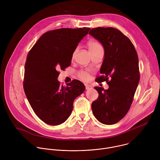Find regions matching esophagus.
<instances>
[{"label":"esophagus","mask_w":160,"mask_h":160,"mask_svg":"<svg viewBox=\"0 0 160 160\" xmlns=\"http://www.w3.org/2000/svg\"><path fill=\"white\" fill-rule=\"evenodd\" d=\"M85 88H86L87 90H89V89L92 88V87L91 86V85H88V84H85Z\"/></svg>","instance_id":"1"}]
</instances>
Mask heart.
<instances>
[{
  "label": "heart",
  "instance_id": "heart-1",
  "mask_svg": "<svg viewBox=\"0 0 160 160\" xmlns=\"http://www.w3.org/2000/svg\"><path fill=\"white\" fill-rule=\"evenodd\" d=\"M87 47H88L90 54H92V53H93V52H96V51H97L99 49H102V45L98 42H97L96 40H89L88 42ZM77 51H78V49H75L74 50V51L73 52L72 56V59L74 58L76 53L77 52ZM78 77L82 80L87 81V80H88V79L90 78V75H89L88 72H87L86 71H80L78 73Z\"/></svg>",
  "mask_w": 160,
  "mask_h": 160
}]
</instances>
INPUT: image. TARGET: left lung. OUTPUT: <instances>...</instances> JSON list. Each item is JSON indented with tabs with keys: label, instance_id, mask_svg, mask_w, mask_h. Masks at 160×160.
<instances>
[{
	"label": "left lung",
	"instance_id": "8db88e82",
	"mask_svg": "<svg viewBox=\"0 0 160 160\" xmlns=\"http://www.w3.org/2000/svg\"><path fill=\"white\" fill-rule=\"evenodd\" d=\"M88 34L104 49L100 69L102 75L96 81H106L109 85L107 90L94 87L99 97L92 102V110L99 122L112 125L126 115L133 101L140 79L138 56L130 40L116 28L98 27L91 30Z\"/></svg>",
	"mask_w": 160,
	"mask_h": 160
}]
</instances>
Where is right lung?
<instances>
[{
  "label": "right lung",
  "mask_w": 160,
  "mask_h": 160,
  "mask_svg": "<svg viewBox=\"0 0 160 160\" xmlns=\"http://www.w3.org/2000/svg\"><path fill=\"white\" fill-rule=\"evenodd\" d=\"M90 28H60L43 34L29 52L25 66L24 90L37 116L50 125L64 123L75 98L85 89L73 80L66 87L58 80V70L71 64L72 56Z\"/></svg>",
  "instance_id": "1"
}]
</instances>
